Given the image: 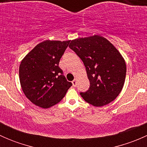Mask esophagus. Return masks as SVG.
I'll return each mask as SVG.
<instances>
[{"mask_svg": "<svg viewBox=\"0 0 147 147\" xmlns=\"http://www.w3.org/2000/svg\"><path fill=\"white\" fill-rule=\"evenodd\" d=\"M72 86H73V87H76V85H77V80L76 79L74 80L72 82Z\"/></svg>", "mask_w": 147, "mask_h": 147, "instance_id": "1", "label": "esophagus"}]
</instances>
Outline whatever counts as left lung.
I'll return each mask as SVG.
<instances>
[{
	"label": "left lung",
	"instance_id": "8db88e82",
	"mask_svg": "<svg viewBox=\"0 0 147 147\" xmlns=\"http://www.w3.org/2000/svg\"><path fill=\"white\" fill-rule=\"evenodd\" d=\"M72 49L82 60L90 80V88L80 95L90 105L102 107L121 92L126 78L124 58L109 40L100 35L71 41Z\"/></svg>",
	"mask_w": 147,
	"mask_h": 147
}]
</instances>
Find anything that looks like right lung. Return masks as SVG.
<instances>
[{
	"label": "right lung",
	"instance_id": "add662e5",
	"mask_svg": "<svg viewBox=\"0 0 147 147\" xmlns=\"http://www.w3.org/2000/svg\"><path fill=\"white\" fill-rule=\"evenodd\" d=\"M69 41L45 40L23 58L19 67L22 90L34 105L49 108L63 100L72 85L59 67Z\"/></svg>",
	"mask_w": 147,
	"mask_h": 147
}]
</instances>
